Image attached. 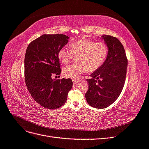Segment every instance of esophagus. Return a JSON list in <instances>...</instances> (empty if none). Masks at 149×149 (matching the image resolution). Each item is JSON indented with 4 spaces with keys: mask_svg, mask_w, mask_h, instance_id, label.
Wrapping results in <instances>:
<instances>
[{
    "mask_svg": "<svg viewBox=\"0 0 149 149\" xmlns=\"http://www.w3.org/2000/svg\"><path fill=\"white\" fill-rule=\"evenodd\" d=\"M73 83H74V84H76L78 83V81H77V80H76V79H73Z\"/></svg>",
    "mask_w": 149,
    "mask_h": 149,
    "instance_id": "34e87169",
    "label": "esophagus"
}]
</instances>
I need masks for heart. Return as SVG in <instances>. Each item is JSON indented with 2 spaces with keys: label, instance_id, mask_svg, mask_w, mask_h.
Returning <instances> with one entry per match:
<instances>
[{
  "label": "heart",
  "instance_id": "1",
  "mask_svg": "<svg viewBox=\"0 0 149 149\" xmlns=\"http://www.w3.org/2000/svg\"><path fill=\"white\" fill-rule=\"evenodd\" d=\"M108 48L104 42H95L88 39H81L71 43L70 50L61 48L58 53V58L62 64H66L76 57V63L67 66L62 70L63 76L67 78H77L85 71L97 70L104 62Z\"/></svg>",
  "mask_w": 149,
  "mask_h": 149
}]
</instances>
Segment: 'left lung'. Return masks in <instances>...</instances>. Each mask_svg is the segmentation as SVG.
Instances as JSON below:
<instances>
[{"label": "left lung", "mask_w": 149, "mask_h": 149, "mask_svg": "<svg viewBox=\"0 0 149 149\" xmlns=\"http://www.w3.org/2000/svg\"><path fill=\"white\" fill-rule=\"evenodd\" d=\"M108 52L105 61L86 79L89 88L85 94L91 106L104 109L111 105L123 89L127 73V59L119 40L110 35H102Z\"/></svg>", "instance_id": "obj_1"}]
</instances>
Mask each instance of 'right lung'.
Returning <instances> with one entry per match:
<instances>
[{"mask_svg":"<svg viewBox=\"0 0 149 149\" xmlns=\"http://www.w3.org/2000/svg\"><path fill=\"white\" fill-rule=\"evenodd\" d=\"M63 34H44L31 42L25 56V81L34 100L49 109L60 107L66 102L73 86L71 79H53L61 69L58 53L68 42Z\"/></svg>","mask_w":149,"mask_h":149,"instance_id":"right-lung-1","label":"right lung"}]
</instances>
